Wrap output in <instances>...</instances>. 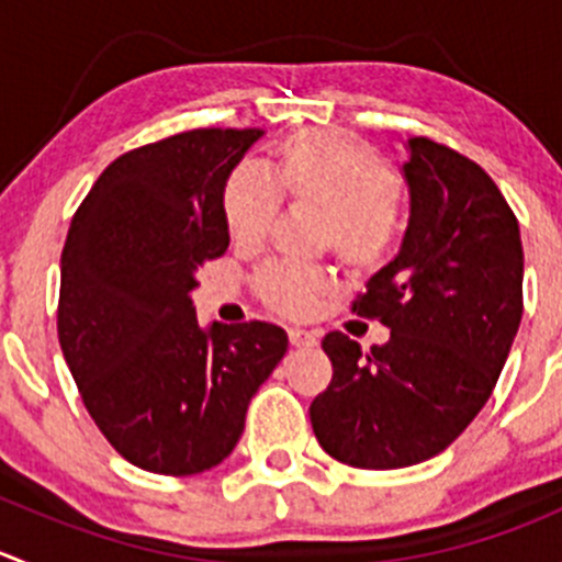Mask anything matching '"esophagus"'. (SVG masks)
I'll return each instance as SVG.
<instances>
[{
	"mask_svg": "<svg viewBox=\"0 0 562 562\" xmlns=\"http://www.w3.org/2000/svg\"><path fill=\"white\" fill-rule=\"evenodd\" d=\"M288 340H291V346H296V348L315 346V335L307 329H288Z\"/></svg>",
	"mask_w": 562,
	"mask_h": 562,
	"instance_id": "1",
	"label": "esophagus"
}]
</instances>
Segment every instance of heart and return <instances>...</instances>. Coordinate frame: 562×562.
<instances>
[{
    "instance_id": "obj_1",
    "label": "heart",
    "mask_w": 562,
    "mask_h": 562,
    "mask_svg": "<svg viewBox=\"0 0 562 562\" xmlns=\"http://www.w3.org/2000/svg\"><path fill=\"white\" fill-rule=\"evenodd\" d=\"M280 198L324 211L321 244L353 271L384 263L403 233V200L392 187L390 165L357 136L293 131L271 148L266 178L236 167L222 183L220 205L238 247L263 241ZM326 288L324 271L296 263H266L255 274L258 296L288 315H307Z\"/></svg>"
}]
</instances>
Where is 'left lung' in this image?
Instances as JSON below:
<instances>
[{
	"instance_id": "8db88e82",
	"label": "left lung",
	"mask_w": 562,
	"mask_h": 562,
	"mask_svg": "<svg viewBox=\"0 0 562 562\" xmlns=\"http://www.w3.org/2000/svg\"><path fill=\"white\" fill-rule=\"evenodd\" d=\"M408 150L403 247L351 304L390 340L362 353L329 331L331 381L310 403L321 448L357 470H401L453 445L492 395L525 310L519 222L497 183L428 136Z\"/></svg>"
}]
</instances>
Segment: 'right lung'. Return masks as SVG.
Masks as SVG:
<instances>
[{
	"label": "right lung",
	"mask_w": 562,
	"mask_h": 562,
	"mask_svg": "<svg viewBox=\"0 0 562 562\" xmlns=\"http://www.w3.org/2000/svg\"><path fill=\"white\" fill-rule=\"evenodd\" d=\"M260 128H194L101 172L59 258L57 335L106 442L139 470L198 475L236 448L288 351L269 321L200 329L194 271L231 244L222 183Z\"/></svg>",
	"instance_id": "add662e5"
}]
</instances>
